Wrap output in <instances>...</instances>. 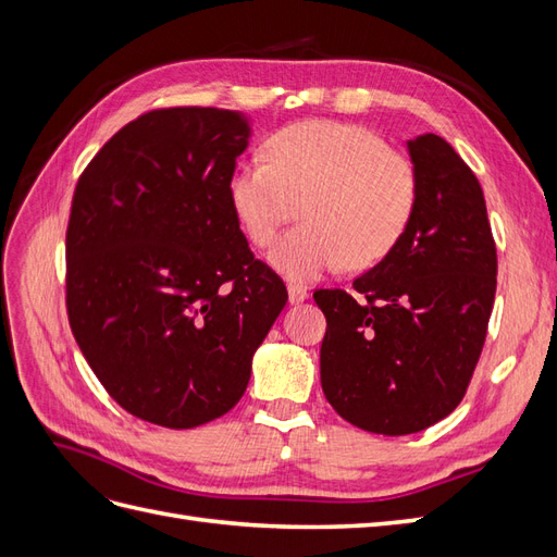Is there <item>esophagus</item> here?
<instances>
[{
	"label": "esophagus",
	"mask_w": 557,
	"mask_h": 557,
	"mask_svg": "<svg viewBox=\"0 0 557 557\" xmlns=\"http://www.w3.org/2000/svg\"><path fill=\"white\" fill-rule=\"evenodd\" d=\"M309 297L307 285H299V283H290L288 285V299L290 305H299V301H305Z\"/></svg>",
	"instance_id": "esophagus-1"
}]
</instances>
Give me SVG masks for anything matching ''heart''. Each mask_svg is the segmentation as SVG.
<instances>
[{
    "mask_svg": "<svg viewBox=\"0 0 557 557\" xmlns=\"http://www.w3.org/2000/svg\"><path fill=\"white\" fill-rule=\"evenodd\" d=\"M267 156L237 164L227 195L250 244L267 248L299 211L269 262L290 281L383 260L407 232L418 205L413 162L381 134L336 121L278 129Z\"/></svg>",
    "mask_w": 557,
    "mask_h": 557,
    "instance_id": "obj_1",
    "label": "heart"
}]
</instances>
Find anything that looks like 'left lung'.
Instances as JSON below:
<instances>
[{"mask_svg": "<svg viewBox=\"0 0 557 557\" xmlns=\"http://www.w3.org/2000/svg\"><path fill=\"white\" fill-rule=\"evenodd\" d=\"M418 205L404 237L352 290H315L327 330L320 383L360 430L401 436L462 401L485 344L497 250L479 178L436 134L407 141Z\"/></svg>", "mask_w": 557, "mask_h": 557, "instance_id": "obj_1", "label": "left lung"}]
</instances>
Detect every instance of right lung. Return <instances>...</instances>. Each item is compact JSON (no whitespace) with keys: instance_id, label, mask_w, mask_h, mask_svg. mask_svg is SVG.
I'll return each instance as SVG.
<instances>
[{"instance_id":"obj_1","label":"right lung","mask_w":557,"mask_h":557,"mask_svg":"<svg viewBox=\"0 0 557 557\" xmlns=\"http://www.w3.org/2000/svg\"><path fill=\"white\" fill-rule=\"evenodd\" d=\"M250 132L239 111H148L76 183L66 225L74 339L107 393L153 425L190 430L227 413L288 301L230 205Z\"/></svg>"}]
</instances>
